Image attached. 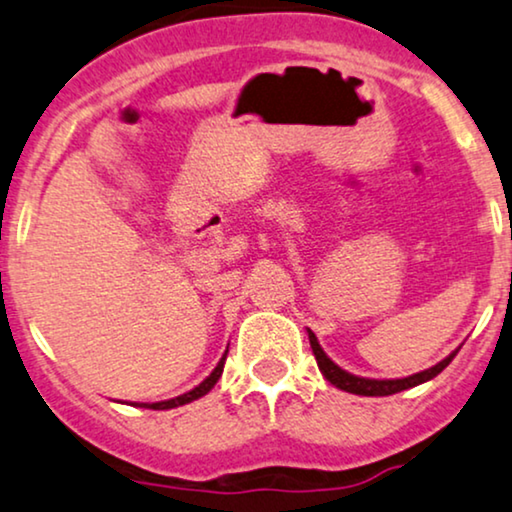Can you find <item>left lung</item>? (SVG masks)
I'll use <instances>...</instances> for the list:
<instances>
[{
    "instance_id": "left-lung-1",
    "label": "left lung",
    "mask_w": 512,
    "mask_h": 512,
    "mask_svg": "<svg viewBox=\"0 0 512 512\" xmlns=\"http://www.w3.org/2000/svg\"><path fill=\"white\" fill-rule=\"evenodd\" d=\"M309 342H311L313 356H316V363L320 367V372H323V377L330 381L332 386L342 388V391H346V393H356V395H393V393L405 391V388L424 384V381L438 377V374L445 370L449 363H452L456 353H459V349H456L452 356L440 360V363L433 365L431 370L417 372V374H412V377H405V379H365V377H356V374H349L339 365L332 363V360L325 356V351L320 349L318 339L311 330H309Z\"/></svg>"
}]
</instances>
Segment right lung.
I'll return each instance as SVG.
<instances>
[{
  "mask_svg": "<svg viewBox=\"0 0 512 512\" xmlns=\"http://www.w3.org/2000/svg\"><path fill=\"white\" fill-rule=\"evenodd\" d=\"M227 353H229V349L224 351V356H222V360L220 363H217V367L213 372H210V377H206L201 381L199 386L196 388H192V391L189 393H182V395H177V398H173V400H163V403H142V407H149V410H170V407H180V405H187V403H192V400H196V398H201V395H206L210 388H213L215 384H217V379L222 377V370H224V360H227ZM135 405V403H133ZM138 407V405H135Z\"/></svg>",
  "mask_w": 512,
  "mask_h": 512,
  "instance_id": "obj_1",
  "label": "right lung"
}]
</instances>
